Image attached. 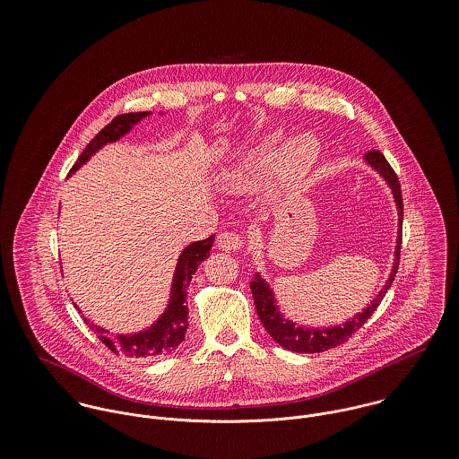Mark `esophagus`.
Listing matches in <instances>:
<instances>
[{
	"label": "esophagus",
	"mask_w": 459,
	"mask_h": 459,
	"mask_svg": "<svg viewBox=\"0 0 459 459\" xmlns=\"http://www.w3.org/2000/svg\"><path fill=\"white\" fill-rule=\"evenodd\" d=\"M217 244L222 251L226 253H237L240 251L242 244H244V238L238 235V233H233V231H224L219 235L217 238Z\"/></svg>",
	"instance_id": "obj_1"
}]
</instances>
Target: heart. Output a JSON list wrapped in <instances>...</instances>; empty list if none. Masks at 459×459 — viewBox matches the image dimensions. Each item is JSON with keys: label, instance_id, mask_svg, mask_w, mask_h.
Returning a JSON list of instances; mask_svg holds the SVG:
<instances>
[{"label": "heart", "instance_id": "obj_1", "mask_svg": "<svg viewBox=\"0 0 459 459\" xmlns=\"http://www.w3.org/2000/svg\"><path fill=\"white\" fill-rule=\"evenodd\" d=\"M282 135L270 134L249 150L238 169L224 173L221 184L230 191L244 189L253 178L272 166V177L279 186H293L315 166L320 144L315 135L300 134L281 146Z\"/></svg>", "mask_w": 459, "mask_h": 459}]
</instances>
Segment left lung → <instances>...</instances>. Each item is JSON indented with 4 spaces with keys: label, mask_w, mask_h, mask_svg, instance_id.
<instances>
[{
    "label": "left lung",
    "mask_w": 459,
    "mask_h": 459,
    "mask_svg": "<svg viewBox=\"0 0 459 459\" xmlns=\"http://www.w3.org/2000/svg\"><path fill=\"white\" fill-rule=\"evenodd\" d=\"M364 160L373 169H377L382 175V178L389 184V187L393 191L395 206H397L399 230H397V240H395L393 272H391L385 286L371 300V304H368V307L362 309V313L355 315L351 320H348L342 325L327 328L300 327V325L286 320L281 315V311L277 309L273 291L270 290L266 281L263 279L260 273H255V279L251 281V291H253V299H255L256 311H258V316L262 320L263 327L266 328V332L272 335V339L277 344H281L282 348H286L290 351H297V353H320V351H327L330 348H335V346L342 344L344 341H348L359 328L362 327L369 320V316L377 311V307L380 306V302L384 300L387 290L393 284L395 272H397V264H399V251H401V238H403V230H401V226H403L401 186H399L397 175L394 173V169L391 168V164L387 162V159L384 157V153H380L378 150H371V152H368L364 155Z\"/></svg>",
    "instance_id": "left-lung-1"
}]
</instances>
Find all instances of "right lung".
Instances as JSON below:
<instances>
[{
	"label": "right lung",
	"instance_id": "1",
	"mask_svg": "<svg viewBox=\"0 0 459 459\" xmlns=\"http://www.w3.org/2000/svg\"><path fill=\"white\" fill-rule=\"evenodd\" d=\"M150 111L143 113H127V115H118L113 118L111 124H108L102 131L99 132L84 148V152L79 155L77 162L72 166L70 175L75 173L93 153H97L104 144L115 143L120 137H124L127 132L131 131L135 124H139L143 118L150 117ZM213 246V235H210L204 240L193 242L187 246L177 263L175 273H173V282H171V295H169V304L160 315V318L146 330H141L137 333H118V335H109L106 328L99 327L95 324H90L86 318V325L91 328V332L97 333V337L115 353H122L127 357H135V359H155V357H164L173 353L182 341L186 339V332L189 327V309L186 306V297H187V286L191 284V279L201 264L203 260L210 256V249ZM74 307L81 313V309L74 304Z\"/></svg>",
	"mask_w": 459,
	"mask_h": 459
}]
</instances>
